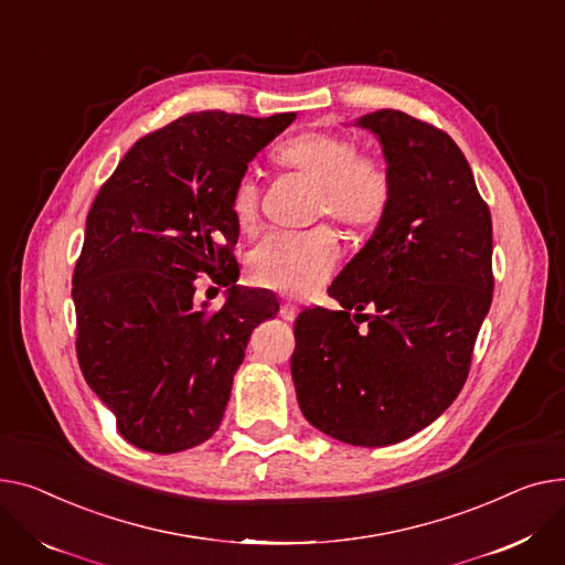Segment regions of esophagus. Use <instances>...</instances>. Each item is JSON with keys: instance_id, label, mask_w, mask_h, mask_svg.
Returning <instances> with one entry per match:
<instances>
[{"instance_id": "1", "label": "esophagus", "mask_w": 565, "mask_h": 565, "mask_svg": "<svg viewBox=\"0 0 565 565\" xmlns=\"http://www.w3.org/2000/svg\"><path fill=\"white\" fill-rule=\"evenodd\" d=\"M285 321H294L296 319V315H298V308L294 306V303H289V301H285L282 306H280V312H278Z\"/></svg>"}]
</instances>
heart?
Here are the masks:
<instances>
[{"label": "heart", "mask_w": 565, "mask_h": 565, "mask_svg": "<svg viewBox=\"0 0 565 565\" xmlns=\"http://www.w3.org/2000/svg\"><path fill=\"white\" fill-rule=\"evenodd\" d=\"M276 163L317 182L315 212L328 214L355 230L374 227L390 207L392 178L385 163L358 154L353 139L328 129H308L274 152ZM262 184L255 173H242L230 189V214L248 232L259 218ZM335 232L317 225L310 230H271L250 250V278L280 294L308 296L333 276L340 262Z\"/></svg>", "instance_id": "obj_1"}]
</instances>
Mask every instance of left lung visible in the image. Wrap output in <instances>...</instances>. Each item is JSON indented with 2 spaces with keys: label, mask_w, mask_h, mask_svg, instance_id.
I'll use <instances>...</instances> for the list:
<instances>
[{
  "label": "left lung",
  "mask_w": 565,
  "mask_h": 565,
  "mask_svg": "<svg viewBox=\"0 0 565 565\" xmlns=\"http://www.w3.org/2000/svg\"><path fill=\"white\" fill-rule=\"evenodd\" d=\"M358 125L383 143L390 207L328 287L342 310L296 317L291 379L326 436L387 447L438 419L468 381L492 303V218L447 131L394 109Z\"/></svg>",
  "instance_id": "obj_1"
}]
</instances>
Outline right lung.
<instances>
[{"label":"right lung","instance_id":"right-lung-1","mask_svg":"<svg viewBox=\"0 0 565 565\" xmlns=\"http://www.w3.org/2000/svg\"><path fill=\"white\" fill-rule=\"evenodd\" d=\"M296 114H186L141 137L97 191L73 274L77 360L120 436L152 454L212 438L253 328L278 312L235 285L230 189ZM232 284L221 311L194 278Z\"/></svg>","mask_w":565,"mask_h":565}]
</instances>
